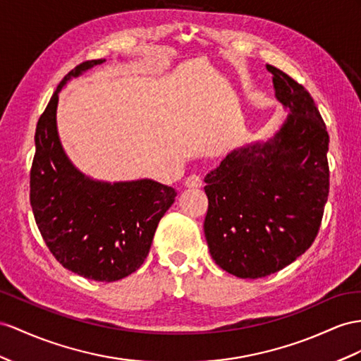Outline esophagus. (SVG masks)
I'll return each instance as SVG.
<instances>
[{
	"mask_svg": "<svg viewBox=\"0 0 361 361\" xmlns=\"http://www.w3.org/2000/svg\"><path fill=\"white\" fill-rule=\"evenodd\" d=\"M184 186L189 188V189L201 188L202 186V178L200 177V175L192 173V175H189V177L186 178V181H184Z\"/></svg>",
	"mask_w": 361,
	"mask_h": 361,
	"instance_id": "obj_1",
	"label": "esophagus"
}]
</instances>
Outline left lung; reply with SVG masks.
<instances>
[{
	"label": "left lung",
	"instance_id": "8db88e82",
	"mask_svg": "<svg viewBox=\"0 0 361 361\" xmlns=\"http://www.w3.org/2000/svg\"><path fill=\"white\" fill-rule=\"evenodd\" d=\"M290 113L273 138L230 152L204 181V235L216 265L243 279L282 270L316 239L329 193L326 125L310 92L273 66Z\"/></svg>",
	"mask_w": 361,
	"mask_h": 361
}]
</instances>
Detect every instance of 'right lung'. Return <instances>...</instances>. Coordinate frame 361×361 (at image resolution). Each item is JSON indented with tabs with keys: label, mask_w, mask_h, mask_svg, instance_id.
I'll return each instance as SVG.
<instances>
[{
	"label": "right lung",
	"mask_w": 361,
	"mask_h": 361,
	"mask_svg": "<svg viewBox=\"0 0 361 361\" xmlns=\"http://www.w3.org/2000/svg\"><path fill=\"white\" fill-rule=\"evenodd\" d=\"M105 59L82 62L62 79L35 133L30 204L49 250L67 270L99 282H114L140 267L160 219L177 192L149 178L106 183L87 177L63 152L58 135L59 92Z\"/></svg>",
	"instance_id": "1"
}]
</instances>
